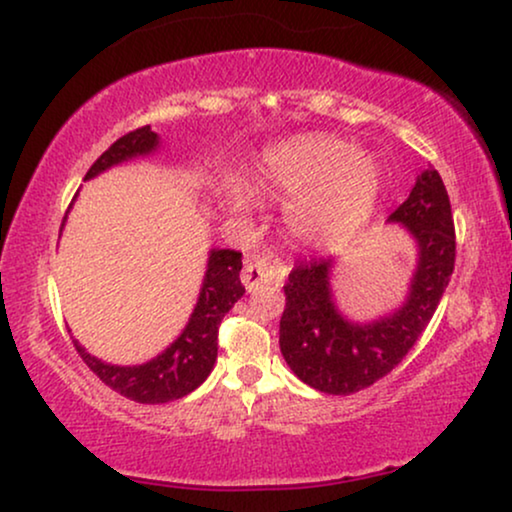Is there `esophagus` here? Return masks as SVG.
Masks as SVG:
<instances>
[{
    "mask_svg": "<svg viewBox=\"0 0 512 512\" xmlns=\"http://www.w3.org/2000/svg\"><path fill=\"white\" fill-rule=\"evenodd\" d=\"M285 274H288V267L283 262L274 260L271 255H252L245 260V267L241 271V281L245 290L255 292L264 283H276L281 285Z\"/></svg>",
    "mask_w": 512,
    "mask_h": 512,
    "instance_id": "34e87169",
    "label": "esophagus"
}]
</instances>
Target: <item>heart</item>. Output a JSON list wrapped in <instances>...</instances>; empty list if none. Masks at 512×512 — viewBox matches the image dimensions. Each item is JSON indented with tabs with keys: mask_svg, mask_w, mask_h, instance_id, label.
Listing matches in <instances>:
<instances>
[{
	"mask_svg": "<svg viewBox=\"0 0 512 512\" xmlns=\"http://www.w3.org/2000/svg\"><path fill=\"white\" fill-rule=\"evenodd\" d=\"M269 182L292 196L288 229L311 248H342L365 227L377 206L381 173L370 156L330 135L292 140L267 156ZM238 210L252 206L245 187L231 189Z\"/></svg>",
	"mask_w": 512,
	"mask_h": 512,
	"instance_id": "1",
	"label": "heart"
}]
</instances>
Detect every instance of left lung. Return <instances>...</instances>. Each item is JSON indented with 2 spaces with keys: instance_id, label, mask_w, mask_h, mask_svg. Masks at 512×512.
<instances>
[{
  "instance_id": "obj_1",
  "label": "left lung",
  "mask_w": 512,
  "mask_h": 512,
  "mask_svg": "<svg viewBox=\"0 0 512 512\" xmlns=\"http://www.w3.org/2000/svg\"><path fill=\"white\" fill-rule=\"evenodd\" d=\"M419 248L407 302L374 323H349L330 292L332 260L299 262L290 271L281 316V353L304 384L330 395H351L386 377L431 323L456 260L454 217L440 173L424 170L407 201L388 215Z\"/></svg>"
}]
</instances>
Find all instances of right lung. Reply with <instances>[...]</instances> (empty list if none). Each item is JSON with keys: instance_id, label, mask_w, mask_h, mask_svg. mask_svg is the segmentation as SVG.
Segmentation results:
<instances>
[{"instance_id": "add662e5", "label": "right lung", "mask_w": 512, "mask_h": 512, "mask_svg": "<svg viewBox=\"0 0 512 512\" xmlns=\"http://www.w3.org/2000/svg\"><path fill=\"white\" fill-rule=\"evenodd\" d=\"M156 145H159V135L152 128H135V131L121 135L114 145H109V149L95 159L93 166L88 168L86 180L107 170L109 166L133 159V156L149 154L156 149ZM241 267V252L210 250L199 302L194 306L187 327L161 356H156L145 365H107L81 349L79 342H74V349L102 384L128 400L142 405H159L182 398V395L192 393L196 386H201L210 370H213L217 360V327H220L224 313L245 292L241 278H238Z\"/></svg>"}]
</instances>
